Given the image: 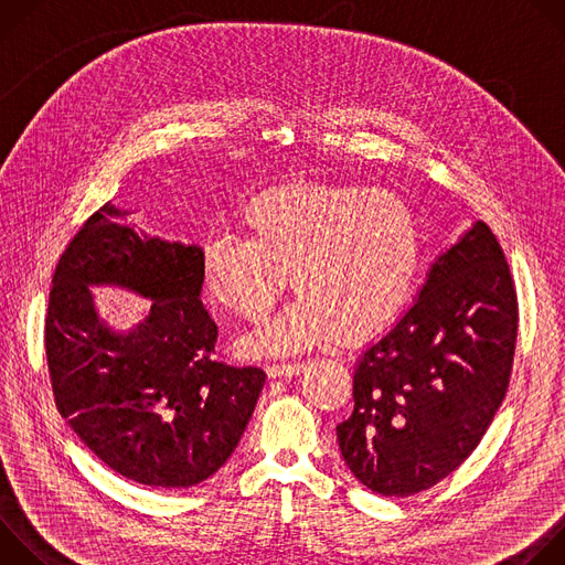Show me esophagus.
Returning <instances> with one entry per match:
<instances>
[{
  "label": "esophagus",
  "mask_w": 565,
  "mask_h": 565,
  "mask_svg": "<svg viewBox=\"0 0 565 565\" xmlns=\"http://www.w3.org/2000/svg\"><path fill=\"white\" fill-rule=\"evenodd\" d=\"M306 369L303 362H279L268 366L270 377H281V375H299Z\"/></svg>",
  "instance_id": "1"
}]
</instances>
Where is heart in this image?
Returning a JSON list of instances; mask_svg holds the SVG:
<instances>
[{
    "label": "heart",
    "mask_w": 565,
    "mask_h": 565,
    "mask_svg": "<svg viewBox=\"0 0 565 565\" xmlns=\"http://www.w3.org/2000/svg\"><path fill=\"white\" fill-rule=\"evenodd\" d=\"M246 236L201 248L207 295L246 324H264L288 286L297 295L253 347L297 351L338 333L364 340L405 310L423 266V227L407 199L340 183H286L241 210Z\"/></svg>",
    "instance_id": "obj_1"
}]
</instances>
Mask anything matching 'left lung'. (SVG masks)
<instances>
[{"mask_svg":"<svg viewBox=\"0 0 565 565\" xmlns=\"http://www.w3.org/2000/svg\"><path fill=\"white\" fill-rule=\"evenodd\" d=\"M516 333L510 266L492 230L476 221L358 362L355 407L338 425V443L362 486L412 497L456 471L508 393Z\"/></svg>","mask_w":565,"mask_h":565,"instance_id":"left-lung-1","label":"left lung"}]
</instances>
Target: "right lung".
<instances>
[{
	"instance_id": "1",
	"label": "right lung",
	"mask_w": 565,
	"mask_h": 565,
	"mask_svg": "<svg viewBox=\"0 0 565 565\" xmlns=\"http://www.w3.org/2000/svg\"><path fill=\"white\" fill-rule=\"evenodd\" d=\"M129 212L103 205L62 253L44 319L55 407L105 465L147 488H192L234 451L266 373L218 362V329L201 297V248L138 236ZM150 297L142 326L116 337L88 286Z\"/></svg>"
}]
</instances>
